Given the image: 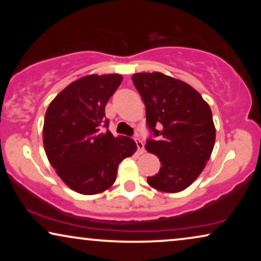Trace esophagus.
<instances>
[{"label":"esophagus","instance_id":"1","mask_svg":"<svg viewBox=\"0 0 261 261\" xmlns=\"http://www.w3.org/2000/svg\"><path fill=\"white\" fill-rule=\"evenodd\" d=\"M134 140H135V142H137V147H138V152L139 153H144V151H145V146H144V141L141 140L140 138H134Z\"/></svg>","mask_w":261,"mask_h":261}]
</instances>
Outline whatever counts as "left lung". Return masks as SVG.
I'll list each match as a JSON object with an SVG mask.
<instances>
[{"label":"left lung","instance_id":"1","mask_svg":"<svg viewBox=\"0 0 261 261\" xmlns=\"http://www.w3.org/2000/svg\"><path fill=\"white\" fill-rule=\"evenodd\" d=\"M132 80L146 107V149L162 164L148 184L163 192L184 190L212 155L216 132L210 107L194 88L164 73H135Z\"/></svg>","mask_w":261,"mask_h":261}]
</instances>
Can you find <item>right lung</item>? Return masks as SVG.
I'll use <instances>...</instances> for the list:
<instances>
[{
    "mask_svg": "<svg viewBox=\"0 0 261 261\" xmlns=\"http://www.w3.org/2000/svg\"><path fill=\"white\" fill-rule=\"evenodd\" d=\"M121 82L120 74L81 78L57 95L46 112V155L64 183L80 194L95 195L112 187L119 164L137 149L133 139L115 138L108 130L106 105Z\"/></svg>",
    "mask_w": 261,
    "mask_h": 261,
    "instance_id": "1",
    "label": "right lung"
}]
</instances>
